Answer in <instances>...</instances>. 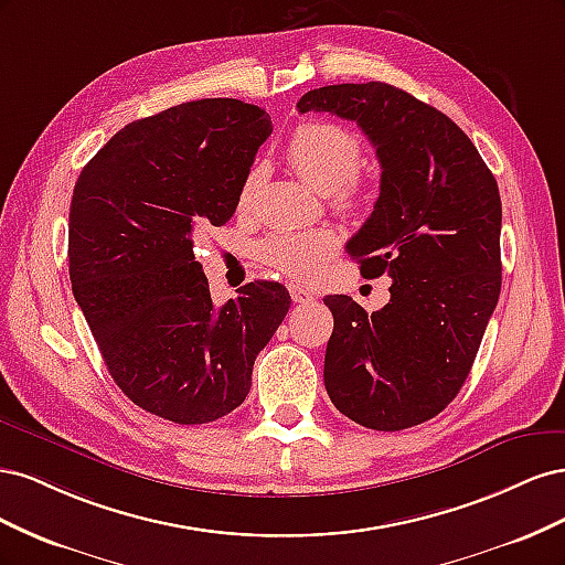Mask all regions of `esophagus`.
Masks as SVG:
<instances>
[{"label": "esophagus", "mask_w": 565, "mask_h": 565, "mask_svg": "<svg viewBox=\"0 0 565 565\" xmlns=\"http://www.w3.org/2000/svg\"><path fill=\"white\" fill-rule=\"evenodd\" d=\"M289 297H292L295 303H309V301H313V292H309V289H303L299 285H289Z\"/></svg>", "instance_id": "esophagus-1"}]
</instances>
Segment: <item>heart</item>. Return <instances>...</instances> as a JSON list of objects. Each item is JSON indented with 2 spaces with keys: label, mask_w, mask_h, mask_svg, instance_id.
Instances as JSON below:
<instances>
[{
  "label": "heart",
  "mask_w": 565,
  "mask_h": 565,
  "mask_svg": "<svg viewBox=\"0 0 565 565\" xmlns=\"http://www.w3.org/2000/svg\"><path fill=\"white\" fill-rule=\"evenodd\" d=\"M363 146L358 136L332 122L309 119L289 136L285 158L295 172L313 185L318 193L328 195L330 204L341 214L361 212L372 183L363 174ZM266 174L264 162H254L237 188V212H249ZM339 247V237L332 228H282L273 231L256 245V259L280 276L297 282H313L330 256Z\"/></svg>",
  "instance_id": "b5f03b06"
}]
</instances>
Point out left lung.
Listing matches in <instances>:
<instances>
[{
    "label": "left lung",
    "instance_id": "8db88e82",
    "mask_svg": "<svg viewBox=\"0 0 565 565\" xmlns=\"http://www.w3.org/2000/svg\"><path fill=\"white\" fill-rule=\"evenodd\" d=\"M297 108L351 119L382 167L380 198L347 252L365 278H391V299L367 313L347 295L324 297L334 316L324 388L355 424L409 429L457 396L498 306V181L448 115L391 84H332Z\"/></svg>",
    "mask_w": 565,
    "mask_h": 565
}]
</instances>
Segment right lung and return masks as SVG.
Wrapping results in <instances>:
<instances>
[{"label":"right lung","mask_w":565,"mask_h":565,"mask_svg":"<svg viewBox=\"0 0 565 565\" xmlns=\"http://www.w3.org/2000/svg\"><path fill=\"white\" fill-rule=\"evenodd\" d=\"M273 131L237 98H202L119 129L82 169L67 259L79 309L125 396L174 424L233 413L256 355L289 311L254 280L214 306L193 237L235 214L237 188Z\"/></svg>","instance_id":"right-lung-1"}]
</instances>
